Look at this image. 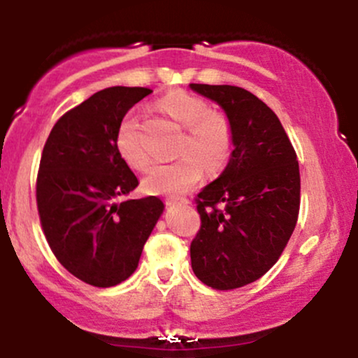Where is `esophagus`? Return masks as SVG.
I'll return each mask as SVG.
<instances>
[{"label": "esophagus", "instance_id": "esophagus-1", "mask_svg": "<svg viewBox=\"0 0 358 358\" xmlns=\"http://www.w3.org/2000/svg\"><path fill=\"white\" fill-rule=\"evenodd\" d=\"M166 205L168 207H176V205H180V207H182V205H188V200L187 199H166Z\"/></svg>", "mask_w": 358, "mask_h": 358}]
</instances>
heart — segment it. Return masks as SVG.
<instances>
[{
  "instance_id": "1",
  "label": "heart",
  "mask_w": 358,
  "mask_h": 358,
  "mask_svg": "<svg viewBox=\"0 0 358 358\" xmlns=\"http://www.w3.org/2000/svg\"><path fill=\"white\" fill-rule=\"evenodd\" d=\"M158 108L187 129L182 158L171 163L151 166L143 188L153 195H180L200 182L205 168L217 173L225 166L234 150V131L229 119L220 113H210L207 102L185 90H171L158 101ZM116 146L119 155L133 170H146L150 165L139 122L126 116L117 127Z\"/></svg>"
}]
</instances>
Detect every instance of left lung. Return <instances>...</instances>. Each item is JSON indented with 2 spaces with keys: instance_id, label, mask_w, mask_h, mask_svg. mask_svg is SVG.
<instances>
[{
  "instance_id": "obj_1",
  "label": "left lung",
  "mask_w": 358,
  "mask_h": 358,
  "mask_svg": "<svg viewBox=\"0 0 358 358\" xmlns=\"http://www.w3.org/2000/svg\"><path fill=\"white\" fill-rule=\"evenodd\" d=\"M224 109L234 150L217 180L196 195L200 231L192 269L213 289H236L276 264L299 212L296 153L276 114L236 85L190 84Z\"/></svg>"
}]
</instances>
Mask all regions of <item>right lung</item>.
<instances>
[{"label": "right lung", "mask_w": 358, "mask_h": 358, "mask_svg": "<svg viewBox=\"0 0 358 358\" xmlns=\"http://www.w3.org/2000/svg\"><path fill=\"white\" fill-rule=\"evenodd\" d=\"M146 87H108L55 122L40 159L36 205L52 252L69 273L97 287L126 281L165 205L124 200L138 178L119 155L117 127Z\"/></svg>", "instance_id": "add662e5"}]
</instances>
